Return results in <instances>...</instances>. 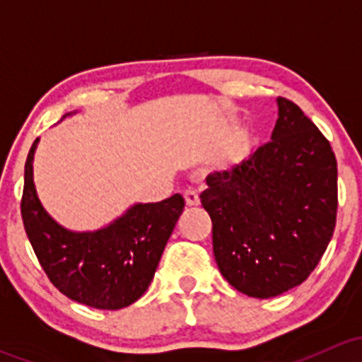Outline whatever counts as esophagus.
<instances>
[{
	"mask_svg": "<svg viewBox=\"0 0 362 362\" xmlns=\"http://www.w3.org/2000/svg\"><path fill=\"white\" fill-rule=\"evenodd\" d=\"M184 198H185V204H187V206H198L199 204V196L196 194L194 191H185Z\"/></svg>",
	"mask_w": 362,
	"mask_h": 362,
	"instance_id": "34e87169",
	"label": "esophagus"
}]
</instances>
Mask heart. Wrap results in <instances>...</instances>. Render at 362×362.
Here are the masks:
<instances>
[{
	"label": "heart",
	"instance_id": "obj_1",
	"mask_svg": "<svg viewBox=\"0 0 362 362\" xmlns=\"http://www.w3.org/2000/svg\"><path fill=\"white\" fill-rule=\"evenodd\" d=\"M247 151V138H238V140L235 141V145H233V156H236V158H242L243 154H245Z\"/></svg>",
	"mask_w": 362,
	"mask_h": 362
}]
</instances>
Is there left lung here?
I'll return each mask as SVG.
<instances>
[{
  "label": "left lung",
  "mask_w": 362,
  "mask_h": 362,
  "mask_svg": "<svg viewBox=\"0 0 362 362\" xmlns=\"http://www.w3.org/2000/svg\"><path fill=\"white\" fill-rule=\"evenodd\" d=\"M272 141L208 175L202 192L222 276L250 298H275L308 279L333 238L337 158L298 105L276 100Z\"/></svg>",
  "instance_id": "left-lung-1"
}]
</instances>
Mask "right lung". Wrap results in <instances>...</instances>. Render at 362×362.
<instances>
[{
  "mask_svg": "<svg viewBox=\"0 0 362 362\" xmlns=\"http://www.w3.org/2000/svg\"><path fill=\"white\" fill-rule=\"evenodd\" d=\"M36 147L38 138L25 159L21 214L43 272L61 293L82 305L100 310L133 305L154 279L184 198L173 194L158 203H136L105 228L71 231L50 217L36 194Z\"/></svg>",
  "mask_w": 362,
  "mask_h": 362,
  "instance_id": "1",
  "label": "right lung"
}]
</instances>
